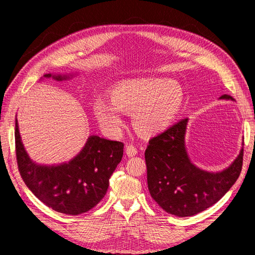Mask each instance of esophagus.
<instances>
[{"mask_svg":"<svg viewBox=\"0 0 255 255\" xmlns=\"http://www.w3.org/2000/svg\"><path fill=\"white\" fill-rule=\"evenodd\" d=\"M137 153H138V150L133 145H128L126 147V154L128 155V156H135Z\"/></svg>","mask_w":255,"mask_h":255,"instance_id":"obj_1","label":"esophagus"}]
</instances>
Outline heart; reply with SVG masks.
Wrapping results in <instances>:
<instances>
[{
    "label": "heart",
    "mask_w": 255,
    "mask_h": 255,
    "mask_svg": "<svg viewBox=\"0 0 255 255\" xmlns=\"http://www.w3.org/2000/svg\"><path fill=\"white\" fill-rule=\"evenodd\" d=\"M110 103L97 100L94 116L103 130L117 133L124 122L119 112L132 115V126L140 135H157L171 126L182 108L181 86L166 79L148 77L120 82L109 91Z\"/></svg>",
    "instance_id": "heart-1"
}]
</instances>
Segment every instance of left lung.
I'll return each instance as SVG.
<instances>
[{"instance_id":"left-lung-1","label":"left lung","mask_w":255,"mask_h":255,"mask_svg":"<svg viewBox=\"0 0 255 255\" xmlns=\"http://www.w3.org/2000/svg\"><path fill=\"white\" fill-rule=\"evenodd\" d=\"M221 99L233 100L224 94ZM188 119H182L149 139L145 150L150 196L163 210L187 217L216 204L239 179L243 165V148L231 166L210 173L190 162L184 145Z\"/></svg>"}]
</instances>
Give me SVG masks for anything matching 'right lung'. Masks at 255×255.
Returning <instances> with one entry per match:
<instances>
[{"mask_svg": "<svg viewBox=\"0 0 255 255\" xmlns=\"http://www.w3.org/2000/svg\"><path fill=\"white\" fill-rule=\"evenodd\" d=\"M46 74L45 77H50ZM66 80L67 75H54ZM15 155L21 178L41 202L58 213L80 215L106 196L109 179L123 158L124 143L90 136L79 155L56 166L38 165L28 156L15 120Z\"/></svg>", "mask_w": 255, "mask_h": 255, "instance_id": "right-lung-1", "label": "right lung"}]
</instances>
